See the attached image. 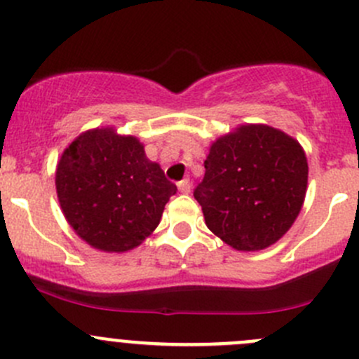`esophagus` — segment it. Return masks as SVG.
Instances as JSON below:
<instances>
[{
	"instance_id": "obj_1",
	"label": "esophagus",
	"mask_w": 359,
	"mask_h": 359,
	"mask_svg": "<svg viewBox=\"0 0 359 359\" xmlns=\"http://www.w3.org/2000/svg\"><path fill=\"white\" fill-rule=\"evenodd\" d=\"M177 187H179V191H180V193H182V194L191 193V180H189V179L180 180V182L177 184Z\"/></svg>"
}]
</instances>
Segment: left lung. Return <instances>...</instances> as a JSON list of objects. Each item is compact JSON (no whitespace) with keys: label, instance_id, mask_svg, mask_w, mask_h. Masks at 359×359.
I'll return each instance as SVG.
<instances>
[{"label":"left lung","instance_id":"1","mask_svg":"<svg viewBox=\"0 0 359 359\" xmlns=\"http://www.w3.org/2000/svg\"><path fill=\"white\" fill-rule=\"evenodd\" d=\"M307 158L290 135L269 125H240L219 137L194 189L205 224L240 252H255L287 234L302 210Z\"/></svg>","mask_w":359,"mask_h":359}]
</instances>
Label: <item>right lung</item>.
Listing matches in <instances>:
<instances>
[{
  "instance_id": "1",
  "label": "right lung",
  "mask_w": 359,
  "mask_h": 359,
  "mask_svg": "<svg viewBox=\"0 0 359 359\" xmlns=\"http://www.w3.org/2000/svg\"><path fill=\"white\" fill-rule=\"evenodd\" d=\"M55 187L69 226L90 247L123 253L153 234L177 186L133 135L112 126L79 133L57 163Z\"/></svg>"
}]
</instances>
